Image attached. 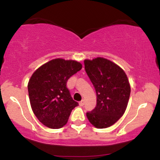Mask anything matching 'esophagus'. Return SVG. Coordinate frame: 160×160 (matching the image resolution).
Segmentation results:
<instances>
[{"mask_svg": "<svg viewBox=\"0 0 160 160\" xmlns=\"http://www.w3.org/2000/svg\"><path fill=\"white\" fill-rule=\"evenodd\" d=\"M84 104H85V101H84L83 100H82V101L79 102V105L81 106V107H82V106H84Z\"/></svg>", "mask_w": 160, "mask_h": 160, "instance_id": "34e87169", "label": "esophagus"}]
</instances>
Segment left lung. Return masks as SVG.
<instances>
[{
    "instance_id": "obj_1",
    "label": "left lung",
    "mask_w": 160,
    "mask_h": 160,
    "mask_svg": "<svg viewBox=\"0 0 160 160\" xmlns=\"http://www.w3.org/2000/svg\"><path fill=\"white\" fill-rule=\"evenodd\" d=\"M84 63L97 94L96 107L86 116L95 128H108L127 108L131 93L128 77L121 67L103 57L85 60Z\"/></svg>"
}]
</instances>
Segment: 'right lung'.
Masks as SVG:
<instances>
[{
    "instance_id": "obj_1",
    "label": "right lung",
    "mask_w": 160,
    "mask_h": 160,
    "mask_svg": "<svg viewBox=\"0 0 160 160\" xmlns=\"http://www.w3.org/2000/svg\"><path fill=\"white\" fill-rule=\"evenodd\" d=\"M82 68L75 60L57 58L34 72L28 83V96L32 111L43 125L57 129L67 123L78 103L72 98L66 82Z\"/></svg>"
}]
</instances>
